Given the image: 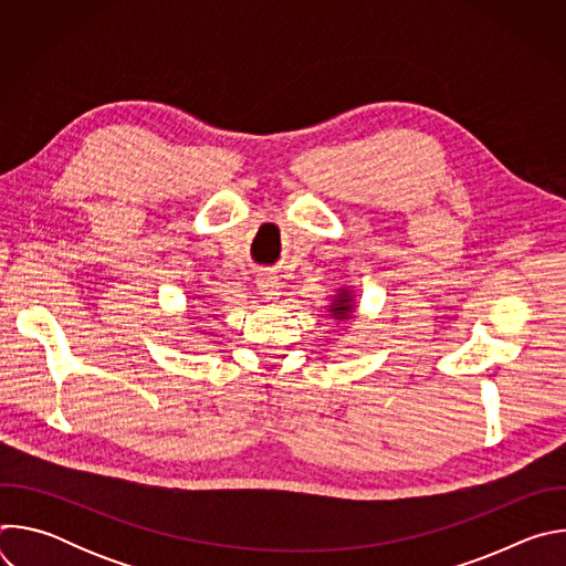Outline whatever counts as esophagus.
<instances>
[{
	"mask_svg": "<svg viewBox=\"0 0 566 566\" xmlns=\"http://www.w3.org/2000/svg\"><path fill=\"white\" fill-rule=\"evenodd\" d=\"M258 289L266 300H275L280 295V282L275 277H260Z\"/></svg>",
	"mask_w": 566,
	"mask_h": 566,
	"instance_id": "34e87169",
	"label": "esophagus"
}]
</instances>
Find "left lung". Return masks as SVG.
<instances>
[{"mask_svg": "<svg viewBox=\"0 0 566 566\" xmlns=\"http://www.w3.org/2000/svg\"><path fill=\"white\" fill-rule=\"evenodd\" d=\"M334 315H338V317H347L349 315V311H352V304H349V297L345 295V293H340L338 295V300H334Z\"/></svg>", "mask_w": 566, "mask_h": 566, "instance_id": "1", "label": "left lung"}]
</instances>
